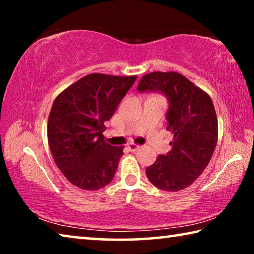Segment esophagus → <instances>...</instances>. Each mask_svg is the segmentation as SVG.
I'll return each instance as SVG.
<instances>
[{"label":"esophagus","instance_id":"34e87169","mask_svg":"<svg viewBox=\"0 0 254 254\" xmlns=\"http://www.w3.org/2000/svg\"><path fill=\"white\" fill-rule=\"evenodd\" d=\"M127 148H128V150H130V151H136V150L140 148V145H137L135 143H128Z\"/></svg>","mask_w":254,"mask_h":254}]
</instances>
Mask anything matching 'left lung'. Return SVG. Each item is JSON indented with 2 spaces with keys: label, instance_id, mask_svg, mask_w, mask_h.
Masks as SVG:
<instances>
[{
  "label": "left lung",
  "instance_id": "left-lung-1",
  "mask_svg": "<svg viewBox=\"0 0 254 254\" xmlns=\"http://www.w3.org/2000/svg\"><path fill=\"white\" fill-rule=\"evenodd\" d=\"M137 91L161 92L168 97L167 130L174 133L173 149L158 156L145 173L159 189L183 190L205 170L216 147L218 127L212 98L177 71L149 72Z\"/></svg>",
  "mask_w": 254,
  "mask_h": 254
}]
</instances>
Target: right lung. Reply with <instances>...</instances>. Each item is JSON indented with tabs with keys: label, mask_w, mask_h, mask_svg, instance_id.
Masks as SVG:
<instances>
[{
	"label": "right lung",
	"mask_w": 254,
	"mask_h": 254,
	"mask_svg": "<svg viewBox=\"0 0 254 254\" xmlns=\"http://www.w3.org/2000/svg\"><path fill=\"white\" fill-rule=\"evenodd\" d=\"M136 76L88 74L55 98L47 133L51 154L68 182L84 190H98L113 179L124 147L104 140L105 122Z\"/></svg>",
	"instance_id": "obj_1"
}]
</instances>
